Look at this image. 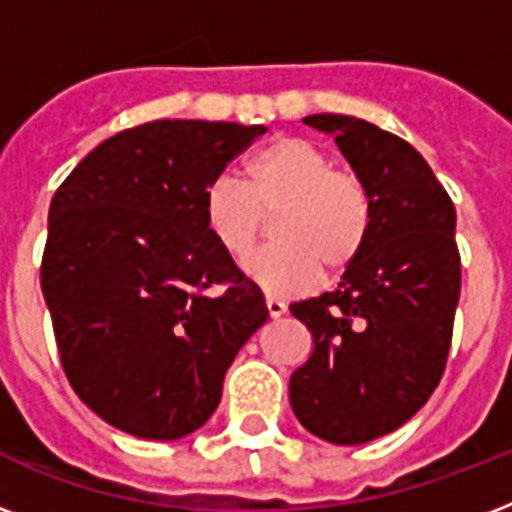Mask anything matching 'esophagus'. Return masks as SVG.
Here are the masks:
<instances>
[{
  "instance_id": "1",
  "label": "esophagus",
  "mask_w": 512,
  "mask_h": 512,
  "mask_svg": "<svg viewBox=\"0 0 512 512\" xmlns=\"http://www.w3.org/2000/svg\"><path fill=\"white\" fill-rule=\"evenodd\" d=\"M265 308H268V316L271 319H281L284 313H287V305L276 300V297H265Z\"/></svg>"
}]
</instances>
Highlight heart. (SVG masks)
<instances>
[{
	"label": "heart",
	"instance_id": "heart-1",
	"mask_svg": "<svg viewBox=\"0 0 512 512\" xmlns=\"http://www.w3.org/2000/svg\"><path fill=\"white\" fill-rule=\"evenodd\" d=\"M247 183L217 177L207 185L201 212L209 236L233 260H247L265 225L276 217L273 239L244 265L271 297H292L321 276H342L361 260L374 225L369 185L313 140H271L244 167Z\"/></svg>",
	"mask_w": 512,
	"mask_h": 512
}]
</instances>
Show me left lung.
Here are the masks:
<instances>
[{
    "mask_svg": "<svg viewBox=\"0 0 512 512\" xmlns=\"http://www.w3.org/2000/svg\"><path fill=\"white\" fill-rule=\"evenodd\" d=\"M303 122L335 132L369 185L374 225L335 292L289 308L316 345L289 380V401L313 436L366 444L412 420L441 382L460 300L457 215L428 162L398 135L342 114Z\"/></svg>",
    "mask_w": 512,
    "mask_h": 512,
    "instance_id": "8db88e82",
    "label": "left lung"
}]
</instances>
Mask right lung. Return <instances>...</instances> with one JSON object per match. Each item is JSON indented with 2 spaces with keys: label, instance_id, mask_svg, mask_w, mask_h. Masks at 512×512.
Returning <instances> with one entry per match:
<instances>
[{
  "label": "right lung",
  "instance_id": "add662e5",
  "mask_svg": "<svg viewBox=\"0 0 512 512\" xmlns=\"http://www.w3.org/2000/svg\"><path fill=\"white\" fill-rule=\"evenodd\" d=\"M263 124L159 119L76 164L50 204L42 292L60 366L108 425L175 441L212 417L263 292L209 236L201 199Z\"/></svg>",
  "mask_w": 512,
  "mask_h": 512
}]
</instances>
